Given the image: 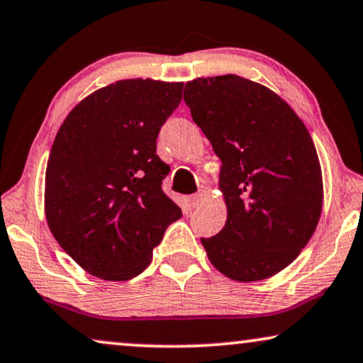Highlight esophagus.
Returning <instances> with one entry per match:
<instances>
[{
  "label": "esophagus",
  "instance_id": "1",
  "mask_svg": "<svg viewBox=\"0 0 363 363\" xmlns=\"http://www.w3.org/2000/svg\"><path fill=\"white\" fill-rule=\"evenodd\" d=\"M205 195H206L205 191H200V193H196V195H193V196H191V205H193V208L201 206L203 200H205Z\"/></svg>",
  "mask_w": 363,
  "mask_h": 363
}]
</instances>
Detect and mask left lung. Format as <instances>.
Wrapping results in <instances>:
<instances>
[{"instance_id":"left-lung-1","label":"left lung","mask_w":363,"mask_h":363,"mask_svg":"<svg viewBox=\"0 0 363 363\" xmlns=\"http://www.w3.org/2000/svg\"><path fill=\"white\" fill-rule=\"evenodd\" d=\"M186 106L221 160L226 223L201 238L208 259L233 281H262L301 255L322 213L315 145L289 104L236 74L198 77Z\"/></svg>"}]
</instances>
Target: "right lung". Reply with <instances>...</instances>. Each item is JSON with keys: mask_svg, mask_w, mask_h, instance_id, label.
Here are the masks:
<instances>
[{"mask_svg": "<svg viewBox=\"0 0 363 363\" xmlns=\"http://www.w3.org/2000/svg\"><path fill=\"white\" fill-rule=\"evenodd\" d=\"M183 82L125 79L69 112L46 168L44 213L52 236L89 274L128 281L182 210L162 191L170 167L158 132L182 101Z\"/></svg>", "mask_w": 363, "mask_h": 363, "instance_id": "1", "label": "right lung"}]
</instances>
